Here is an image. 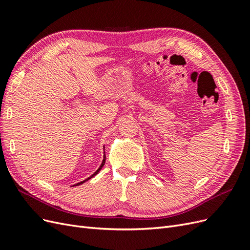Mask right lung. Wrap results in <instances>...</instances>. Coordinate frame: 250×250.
<instances>
[{
	"label": "right lung",
	"mask_w": 250,
	"mask_h": 250,
	"mask_svg": "<svg viewBox=\"0 0 250 250\" xmlns=\"http://www.w3.org/2000/svg\"><path fill=\"white\" fill-rule=\"evenodd\" d=\"M104 164H105V157H104V160H103V162H102V164H101V166H100V168L99 169H98L94 174H93V175L92 176H90V177H88L87 179H85V180H83V181H81V183H79V184H76V185H75V186H79V185H81V184H83V183H85V181H87L88 179H90V178H92V177H94L95 175H96V174H98V172H99L101 169H102V167H103V166H104Z\"/></svg>",
	"instance_id": "right-lung-1"
}]
</instances>
